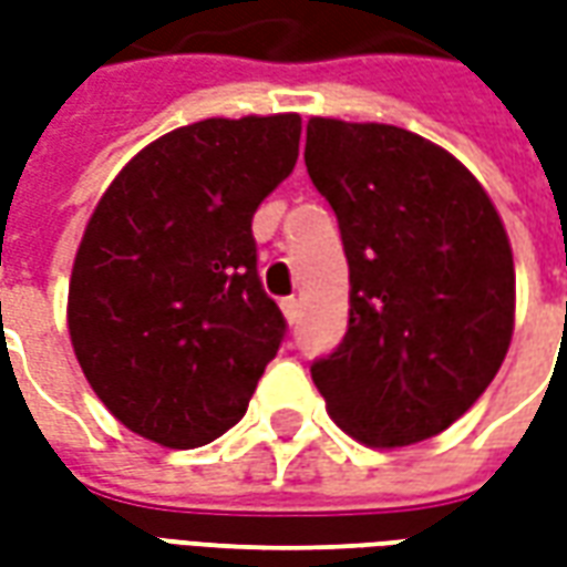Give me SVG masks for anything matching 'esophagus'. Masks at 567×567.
<instances>
[{
    "label": "esophagus",
    "mask_w": 567,
    "mask_h": 567,
    "mask_svg": "<svg viewBox=\"0 0 567 567\" xmlns=\"http://www.w3.org/2000/svg\"><path fill=\"white\" fill-rule=\"evenodd\" d=\"M282 312L288 324H297V319H300V300H297V297H285Z\"/></svg>",
    "instance_id": "34e87169"
}]
</instances>
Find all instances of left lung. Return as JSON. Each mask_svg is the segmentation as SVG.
Returning <instances> with one entry per match:
<instances>
[{
	"label": "left lung",
	"mask_w": 567,
	"mask_h": 567,
	"mask_svg": "<svg viewBox=\"0 0 567 567\" xmlns=\"http://www.w3.org/2000/svg\"><path fill=\"white\" fill-rule=\"evenodd\" d=\"M303 161L349 260V331L312 382L368 446L434 437L511 349L516 272L498 209L450 151L392 124L309 117Z\"/></svg>",
	"instance_id": "8db88e82"
}]
</instances>
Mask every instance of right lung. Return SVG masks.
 <instances>
[{
  "label": "right lung",
  "instance_id": "1",
  "mask_svg": "<svg viewBox=\"0 0 567 567\" xmlns=\"http://www.w3.org/2000/svg\"><path fill=\"white\" fill-rule=\"evenodd\" d=\"M300 115L206 117L105 187L69 279L72 349L133 434L194 450L246 416L285 337L251 218L297 163Z\"/></svg>",
  "mask_w": 567,
  "mask_h": 567
}]
</instances>
